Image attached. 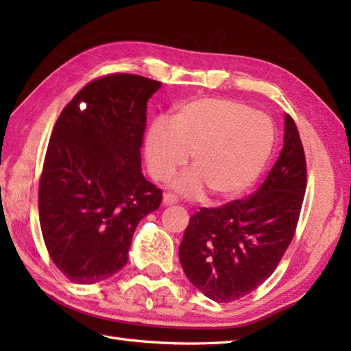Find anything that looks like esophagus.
<instances>
[{
    "mask_svg": "<svg viewBox=\"0 0 351 351\" xmlns=\"http://www.w3.org/2000/svg\"><path fill=\"white\" fill-rule=\"evenodd\" d=\"M162 204L164 205H175V204H178V197L175 195H171V193H166V195L162 196Z\"/></svg>",
    "mask_w": 351,
    "mask_h": 351,
    "instance_id": "esophagus-1",
    "label": "esophagus"
}]
</instances>
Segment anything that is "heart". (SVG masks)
<instances>
[{
	"instance_id": "obj_1",
	"label": "heart",
	"mask_w": 351,
	"mask_h": 351,
	"mask_svg": "<svg viewBox=\"0 0 351 351\" xmlns=\"http://www.w3.org/2000/svg\"><path fill=\"white\" fill-rule=\"evenodd\" d=\"M274 123L263 111L228 98H197L156 119L145 134L146 166L155 181H167L189 161L191 170L173 180L187 196L205 190L217 200L243 195L263 173L274 147Z\"/></svg>"
}]
</instances>
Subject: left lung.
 <instances>
[{
    "instance_id": "1",
    "label": "left lung",
    "mask_w": 351,
    "mask_h": 351,
    "mask_svg": "<svg viewBox=\"0 0 351 351\" xmlns=\"http://www.w3.org/2000/svg\"><path fill=\"white\" fill-rule=\"evenodd\" d=\"M306 190V158L295 122L285 114L278 161L245 199L200 208L180 245L189 280L219 303L247 295L270 278L295 234Z\"/></svg>"
}]
</instances>
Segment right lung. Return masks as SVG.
<instances>
[{
  "label": "right lung",
  "mask_w": 351,
  "mask_h": 351,
  "mask_svg": "<svg viewBox=\"0 0 351 351\" xmlns=\"http://www.w3.org/2000/svg\"><path fill=\"white\" fill-rule=\"evenodd\" d=\"M160 81L131 73L93 80L63 108L39 182V220L52 263L96 283L128 263L138 221L162 191L141 173L147 99Z\"/></svg>",
  "instance_id": "add662e5"
}]
</instances>
